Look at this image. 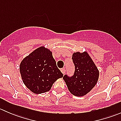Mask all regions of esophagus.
I'll use <instances>...</instances> for the list:
<instances>
[{"mask_svg": "<svg viewBox=\"0 0 121 121\" xmlns=\"http://www.w3.org/2000/svg\"><path fill=\"white\" fill-rule=\"evenodd\" d=\"M61 73H63V74H64L65 73V69H64V68H61Z\"/></svg>", "mask_w": 121, "mask_h": 121, "instance_id": "34e87169", "label": "esophagus"}]
</instances>
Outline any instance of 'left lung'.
Masks as SVG:
<instances>
[{
  "label": "left lung",
  "mask_w": 121,
  "mask_h": 121,
  "mask_svg": "<svg viewBox=\"0 0 121 121\" xmlns=\"http://www.w3.org/2000/svg\"><path fill=\"white\" fill-rule=\"evenodd\" d=\"M75 71L72 77L65 75L63 80L69 92L76 97L88 93L97 84L99 71L87 52L74 53L72 57Z\"/></svg>",
  "instance_id": "1"
}]
</instances>
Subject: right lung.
Returning <instances> with one entry per match:
<instances>
[{"mask_svg":"<svg viewBox=\"0 0 121 121\" xmlns=\"http://www.w3.org/2000/svg\"><path fill=\"white\" fill-rule=\"evenodd\" d=\"M20 72L24 85L37 94L50 91L55 81L63 77L52 52L44 46L34 50L22 61Z\"/></svg>","mask_w":121,"mask_h":121,"instance_id":"obj_1","label":"right lung"}]
</instances>
